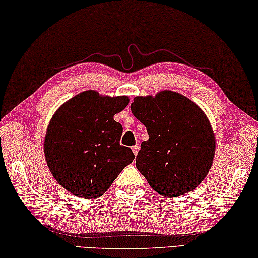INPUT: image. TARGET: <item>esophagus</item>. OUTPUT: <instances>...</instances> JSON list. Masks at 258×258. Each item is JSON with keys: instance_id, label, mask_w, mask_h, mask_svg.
Instances as JSON below:
<instances>
[{"instance_id": "esophagus-1", "label": "esophagus", "mask_w": 258, "mask_h": 258, "mask_svg": "<svg viewBox=\"0 0 258 258\" xmlns=\"http://www.w3.org/2000/svg\"><path fill=\"white\" fill-rule=\"evenodd\" d=\"M139 150H140V147H139L138 145H136V146H133V147H132V151H133V154L136 155V156L138 155Z\"/></svg>"}]
</instances>
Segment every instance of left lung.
<instances>
[{
	"label": "left lung",
	"instance_id": "left-lung-1",
	"mask_svg": "<svg viewBox=\"0 0 258 258\" xmlns=\"http://www.w3.org/2000/svg\"><path fill=\"white\" fill-rule=\"evenodd\" d=\"M131 110L149 136L136 163L150 187L169 198L195 189L209 172L216 149L206 113L172 91L134 97Z\"/></svg>",
	"mask_w": 258,
	"mask_h": 258
}]
</instances>
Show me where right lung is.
Segmentation results:
<instances>
[{
	"instance_id": "add662e5",
	"label": "right lung",
	"mask_w": 258,
	"mask_h": 258,
	"mask_svg": "<svg viewBox=\"0 0 258 258\" xmlns=\"http://www.w3.org/2000/svg\"><path fill=\"white\" fill-rule=\"evenodd\" d=\"M127 96L86 91L60 107L49 122L44 156L56 181L73 195H103L134 154L120 146L122 126L113 116L127 107Z\"/></svg>"
}]
</instances>
